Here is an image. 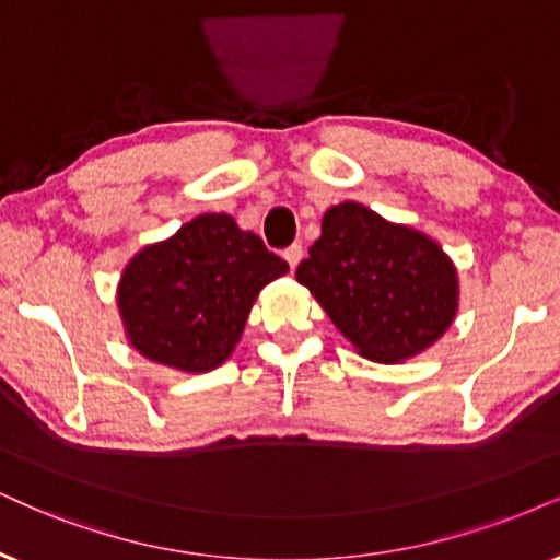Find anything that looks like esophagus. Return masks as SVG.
<instances>
[{
    "mask_svg": "<svg viewBox=\"0 0 560 560\" xmlns=\"http://www.w3.org/2000/svg\"><path fill=\"white\" fill-rule=\"evenodd\" d=\"M302 253H304V250H302L300 243L289 245L287 250H284V260L289 264V268H292V271L296 268V264H300V260H302Z\"/></svg>",
    "mask_w": 560,
    "mask_h": 560,
    "instance_id": "34e87169",
    "label": "esophagus"
}]
</instances>
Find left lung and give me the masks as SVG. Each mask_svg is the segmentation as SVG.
<instances>
[{
  "label": "left lung",
  "instance_id": "obj_1",
  "mask_svg": "<svg viewBox=\"0 0 560 560\" xmlns=\"http://www.w3.org/2000/svg\"><path fill=\"white\" fill-rule=\"evenodd\" d=\"M296 281L357 351L380 364L429 349L457 313V271L442 247L357 201L325 211Z\"/></svg>",
  "mask_w": 560,
  "mask_h": 560
}]
</instances>
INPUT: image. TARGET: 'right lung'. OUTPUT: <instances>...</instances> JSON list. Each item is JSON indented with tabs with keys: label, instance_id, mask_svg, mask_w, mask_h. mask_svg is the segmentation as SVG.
<instances>
[{
	"label": "right lung",
	"instance_id": "right-lung-1",
	"mask_svg": "<svg viewBox=\"0 0 560 560\" xmlns=\"http://www.w3.org/2000/svg\"><path fill=\"white\" fill-rule=\"evenodd\" d=\"M289 271L230 214H201L137 253L118 284L126 336L152 362L209 372L230 357L268 281Z\"/></svg>",
	"mask_w": 560,
	"mask_h": 560
}]
</instances>
